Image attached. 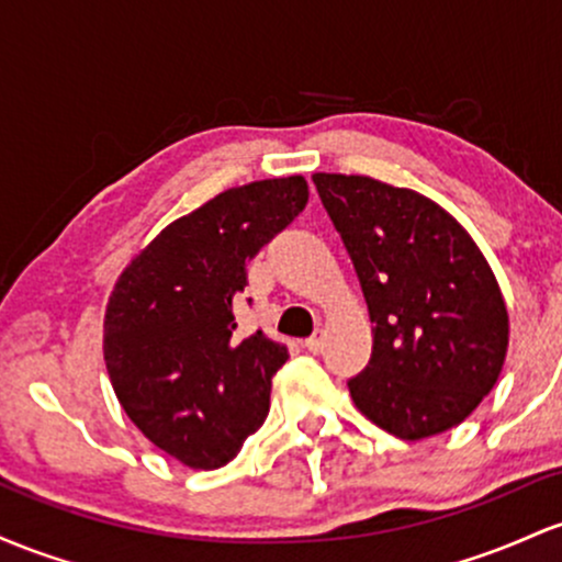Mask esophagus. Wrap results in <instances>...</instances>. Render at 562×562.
Here are the masks:
<instances>
[{
  "label": "esophagus",
  "instance_id": "obj_1",
  "mask_svg": "<svg viewBox=\"0 0 562 562\" xmlns=\"http://www.w3.org/2000/svg\"><path fill=\"white\" fill-rule=\"evenodd\" d=\"M324 342H326V331L318 326V329L313 331V337L305 339V348L311 352H321V350H324Z\"/></svg>",
  "mask_w": 562,
  "mask_h": 562
}]
</instances>
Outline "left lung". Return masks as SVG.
<instances>
[{"mask_svg": "<svg viewBox=\"0 0 562 562\" xmlns=\"http://www.w3.org/2000/svg\"><path fill=\"white\" fill-rule=\"evenodd\" d=\"M369 318V366L348 382L363 417L401 440L464 422L502 374L509 318L494 270L443 206L363 175H313Z\"/></svg>", "mask_w": 562, "mask_h": 562, "instance_id": "1", "label": "left lung"}]
</instances>
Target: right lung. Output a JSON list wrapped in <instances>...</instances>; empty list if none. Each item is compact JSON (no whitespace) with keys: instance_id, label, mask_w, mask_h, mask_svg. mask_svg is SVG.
<instances>
[{"instance_id":"1","label":"right lung","mask_w":562,"mask_h":562,"mask_svg":"<svg viewBox=\"0 0 562 562\" xmlns=\"http://www.w3.org/2000/svg\"><path fill=\"white\" fill-rule=\"evenodd\" d=\"M307 204L300 175L231 188L167 225L113 286L103 356L113 393L156 449L193 470L228 464L260 430L286 345L236 334L255 260Z\"/></svg>"}]
</instances>
